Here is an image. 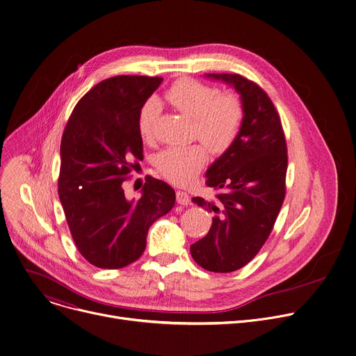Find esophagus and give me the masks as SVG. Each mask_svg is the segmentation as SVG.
<instances>
[{"label": "esophagus", "instance_id": "obj_1", "mask_svg": "<svg viewBox=\"0 0 356 356\" xmlns=\"http://www.w3.org/2000/svg\"><path fill=\"white\" fill-rule=\"evenodd\" d=\"M176 200H177V204L180 206H188L190 204V197L186 191H176Z\"/></svg>", "mask_w": 356, "mask_h": 356}]
</instances>
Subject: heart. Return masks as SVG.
I'll list each match as a JSON object with an SVG mask.
<instances>
[{"instance_id": "heart-1", "label": "heart", "mask_w": 356, "mask_h": 356, "mask_svg": "<svg viewBox=\"0 0 356 356\" xmlns=\"http://www.w3.org/2000/svg\"><path fill=\"white\" fill-rule=\"evenodd\" d=\"M166 99L183 115L193 120L194 135L214 154L225 152L239 134L243 107L238 95L221 92L217 87L193 79L176 81ZM159 106L155 98L146 99L138 114V129L143 140L155 138ZM207 162V149L200 145L172 146L156 158V168L173 184L190 183Z\"/></svg>"}]
</instances>
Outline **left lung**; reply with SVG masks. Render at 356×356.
<instances>
[{
  "label": "left lung",
  "instance_id": "8db88e82",
  "mask_svg": "<svg viewBox=\"0 0 356 356\" xmlns=\"http://www.w3.org/2000/svg\"><path fill=\"white\" fill-rule=\"evenodd\" d=\"M206 77L238 91L243 120L232 145L206 173V184L220 190L217 200L193 198L216 216L190 252L206 270L229 273L255 258L273 229L286 195L287 146L272 99L257 83L235 73Z\"/></svg>",
  "mask_w": 356,
  "mask_h": 356
}]
</instances>
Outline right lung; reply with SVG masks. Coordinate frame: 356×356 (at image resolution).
I'll return each mask as SVG.
<instances>
[{
  "mask_svg": "<svg viewBox=\"0 0 356 356\" xmlns=\"http://www.w3.org/2000/svg\"><path fill=\"white\" fill-rule=\"evenodd\" d=\"M162 77L115 76L76 104L60 143L59 198L83 258L101 269L139 259L149 227L175 206V190L149 177L138 200L122 183L143 158L138 114Z\"/></svg>",
  "mask_w": 356,
  "mask_h": 356,
  "instance_id": "1",
  "label": "right lung"
}]
</instances>
